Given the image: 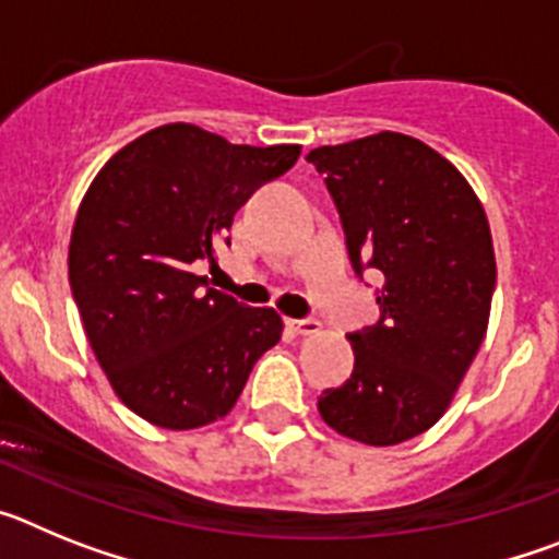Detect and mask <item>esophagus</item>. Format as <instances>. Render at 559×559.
<instances>
[{"mask_svg": "<svg viewBox=\"0 0 559 559\" xmlns=\"http://www.w3.org/2000/svg\"><path fill=\"white\" fill-rule=\"evenodd\" d=\"M288 328L299 335H316L322 333V324L316 319H288Z\"/></svg>", "mask_w": 559, "mask_h": 559, "instance_id": "obj_1", "label": "esophagus"}]
</instances>
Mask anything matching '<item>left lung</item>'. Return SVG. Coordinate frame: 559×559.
<instances>
[{
  "instance_id": "left-lung-1",
  "label": "left lung",
  "mask_w": 559,
  "mask_h": 559,
  "mask_svg": "<svg viewBox=\"0 0 559 559\" xmlns=\"http://www.w3.org/2000/svg\"><path fill=\"white\" fill-rule=\"evenodd\" d=\"M347 235L353 269L383 274L380 322L349 333L355 369L319 397L341 437L400 445L451 406L490 322L496 251L484 206L426 142L380 131L308 153Z\"/></svg>"
}]
</instances>
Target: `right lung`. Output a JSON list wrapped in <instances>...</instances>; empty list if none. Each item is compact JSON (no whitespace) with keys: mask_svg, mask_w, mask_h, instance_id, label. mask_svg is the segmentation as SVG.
Listing matches in <instances>:
<instances>
[{"mask_svg":"<svg viewBox=\"0 0 559 559\" xmlns=\"http://www.w3.org/2000/svg\"><path fill=\"white\" fill-rule=\"evenodd\" d=\"M299 151L231 145L170 122L114 153L83 195L69 240L72 296L111 389L153 426L190 431L226 417L283 335L274 308H246L195 265H215L235 212Z\"/></svg>","mask_w":559,"mask_h":559,"instance_id":"1","label":"right lung"}]
</instances>
